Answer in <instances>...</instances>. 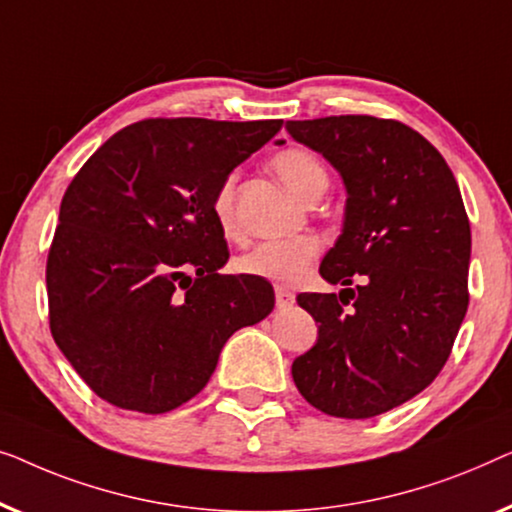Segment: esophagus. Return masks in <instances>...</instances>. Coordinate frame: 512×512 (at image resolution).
<instances>
[{"label": "esophagus", "instance_id": "1", "mask_svg": "<svg viewBox=\"0 0 512 512\" xmlns=\"http://www.w3.org/2000/svg\"><path fill=\"white\" fill-rule=\"evenodd\" d=\"M294 304V294L285 287H276V306L278 308H290Z\"/></svg>", "mask_w": 512, "mask_h": 512}]
</instances>
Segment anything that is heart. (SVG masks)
<instances>
[{
  "mask_svg": "<svg viewBox=\"0 0 512 512\" xmlns=\"http://www.w3.org/2000/svg\"><path fill=\"white\" fill-rule=\"evenodd\" d=\"M271 167L280 181L285 183L287 190L304 201L311 197H320L329 185V171L325 162L308 148L280 150L271 160ZM234 187L236 178L227 176L213 194L215 222H218L220 232L229 236V239L239 236ZM322 248H325V243L313 234L294 236V239L262 241L259 246L236 259V269L241 273H248V276L271 280V283L294 285L306 278V273L311 271V266L322 255Z\"/></svg>",
  "mask_w": 512,
  "mask_h": 512,
  "instance_id": "1",
  "label": "heart"
}]
</instances>
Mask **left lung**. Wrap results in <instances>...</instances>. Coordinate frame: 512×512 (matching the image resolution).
I'll return each mask as SVG.
<instances>
[{"mask_svg":"<svg viewBox=\"0 0 512 512\" xmlns=\"http://www.w3.org/2000/svg\"><path fill=\"white\" fill-rule=\"evenodd\" d=\"M285 127L348 190L343 232L320 264L345 290L297 297L318 343L294 359L292 378L322 413L366 420L413 399L448 362L469 308V215L443 155L399 120L329 115Z\"/></svg>","mask_w":512,"mask_h":512,"instance_id":"obj_1","label":"left lung"}]
</instances>
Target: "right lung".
<instances>
[{
  "label": "right lung",
  "instance_id": "obj_1",
  "mask_svg": "<svg viewBox=\"0 0 512 512\" xmlns=\"http://www.w3.org/2000/svg\"><path fill=\"white\" fill-rule=\"evenodd\" d=\"M283 120L148 118L113 134L69 183L46 262L48 322L85 385L136 413L204 390L222 345L273 311L229 259L213 194Z\"/></svg>",
  "mask_w": 512,
  "mask_h": 512
}]
</instances>
